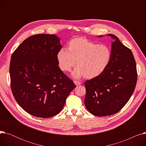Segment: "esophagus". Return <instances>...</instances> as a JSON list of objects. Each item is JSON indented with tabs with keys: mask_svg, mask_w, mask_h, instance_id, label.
<instances>
[{
	"mask_svg": "<svg viewBox=\"0 0 146 146\" xmlns=\"http://www.w3.org/2000/svg\"><path fill=\"white\" fill-rule=\"evenodd\" d=\"M74 83L75 84V85L76 86H78V85H80L81 84V82H79V81H77V80H74Z\"/></svg>",
	"mask_w": 146,
	"mask_h": 146,
	"instance_id": "esophagus-1",
	"label": "esophagus"
}]
</instances>
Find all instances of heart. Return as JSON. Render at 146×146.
<instances>
[{
	"label": "heart",
	"instance_id": "heart-1",
	"mask_svg": "<svg viewBox=\"0 0 146 146\" xmlns=\"http://www.w3.org/2000/svg\"><path fill=\"white\" fill-rule=\"evenodd\" d=\"M67 50L61 49L57 54L58 66L61 71L72 72L76 79L83 76L87 79H95L102 74L108 66L111 51L106 45H99L84 37L74 38L70 41Z\"/></svg>",
	"mask_w": 146,
	"mask_h": 146
}]
</instances>
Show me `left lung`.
<instances>
[{"instance_id":"left-lung-1","label":"left lung","mask_w":146,"mask_h":146,"mask_svg":"<svg viewBox=\"0 0 146 146\" xmlns=\"http://www.w3.org/2000/svg\"><path fill=\"white\" fill-rule=\"evenodd\" d=\"M107 35L114 39L110 64L102 74L85 83V106L98 117L111 115L123 108L133 95L137 80L132 51L115 35Z\"/></svg>"}]
</instances>
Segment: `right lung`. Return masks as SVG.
Masks as SVG:
<instances>
[{"mask_svg": "<svg viewBox=\"0 0 146 146\" xmlns=\"http://www.w3.org/2000/svg\"><path fill=\"white\" fill-rule=\"evenodd\" d=\"M54 34H36L23 41L11 57L9 72L13 96L33 116L50 118L63 109L76 87L58 67L57 54L62 48Z\"/></svg>", "mask_w": 146, "mask_h": 146, "instance_id": "right-lung-1", "label": "right lung"}]
</instances>
